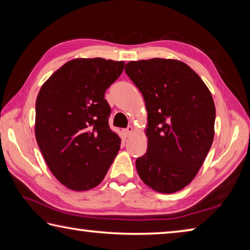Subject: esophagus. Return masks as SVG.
I'll return each mask as SVG.
<instances>
[{
  "label": "esophagus",
  "instance_id": "34e87169",
  "mask_svg": "<svg viewBox=\"0 0 250 250\" xmlns=\"http://www.w3.org/2000/svg\"><path fill=\"white\" fill-rule=\"evenodd\" d=\"M132 131H133L132 125L126 126V128L124 130V132H125V137H129V135H130L131 133H132Z\"/></svg>",
  "mask_w": 250,
  "mask_h": 250
}]
</instances>
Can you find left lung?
<instances>
[{"mask_svg":"<svg viewBox=\"0 0 250 250\" xmlns=\"http://www.w3.org/2000/svg\"><path fill=\"white\" fill-rule=\"evenodd\" d=\"M125 70L147 111V150L135 161L139 175L158 192L180 191L195 177L213 143V97L200 76L175 59L130 62Z\"/></svg>","mask_w":250,"mask_h":250,"instance_id":"8db88e82","label":"left lung"}]
</instances>
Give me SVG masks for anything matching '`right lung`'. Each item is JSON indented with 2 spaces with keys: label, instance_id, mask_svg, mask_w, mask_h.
I'll use <instances>...</instances> for the list:
<instances>
[{
  "label": "right lung",
  "instance_id": "right-lung-1",
  "mask_svg": "<svg viewBox=\"0 0 250 250\" xmlns=\"http://www.w3.org/2000/svg\"><path fill=\"white\" fill-rule=\"evenodd\" d=\"M124 66L104 58L73 59L39 92L36 140L49 170L70 189L98 185L120 149V138L109 126L111 108L104 92Z\"/></svg>",
  "mask_w": 250,
  "mask_h": 250
}]
</instances>
